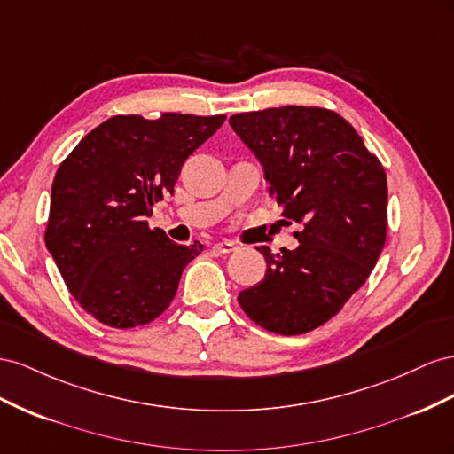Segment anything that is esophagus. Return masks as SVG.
<instances>
[{"mask_svg":"<svg viewBox=\"0 0 454 454\" xmlns=\"http://www.w3.org/2000/svg\"><path fill=\"white\" fill-rule=\"evenodd\" d=\"M238 249V245L234 241H220V243H215L213 245V251L218 253V254H228V253H234Z\"/></svg>","mask_w":454,"mask_h":454,"instance_id":"obj_1","label":"esophagus"}]
</instances>
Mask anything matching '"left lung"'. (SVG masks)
Instances as JSON below:
<instances>
[{"label": "left lung", "mask_w": 454, "mask_h": 454, "mask_svg": "<svg viewBox=\"0 0 454 454\" xmlns=\"http://www.w3.org/2000/svg\"><path fill=\"white\" fill-rule=\"evenodd\" d=\"M230 125L256 158L299 247L271 254L268 270L239 293L256 325L304 334L334 317L367 281L387 234L386 171L340 114L319 106L241 112Z\"/></svg>", "instance_id": "left-lung-1"}]
</instances>
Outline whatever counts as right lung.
Instances as JSON below:
<instances>
[{
	"label": "right lung",
	"mask_w": 454,
	"mask_h": 454,
	"mask_svg": "<svg viewBox=\"0 0 454 454\" xmlns=\"http://www.w3.org/2000/svg\"><path fill=\"white\" fill-rule=\"evenodd\" d=\"M226 115H114L59 165L45 245L87 314L114 329L146 325L173 302L201 243L150 228L152 205L175 192L180 167Z\"/></svg>",
	"instance_id": "obj_1"
}]
</instances>
